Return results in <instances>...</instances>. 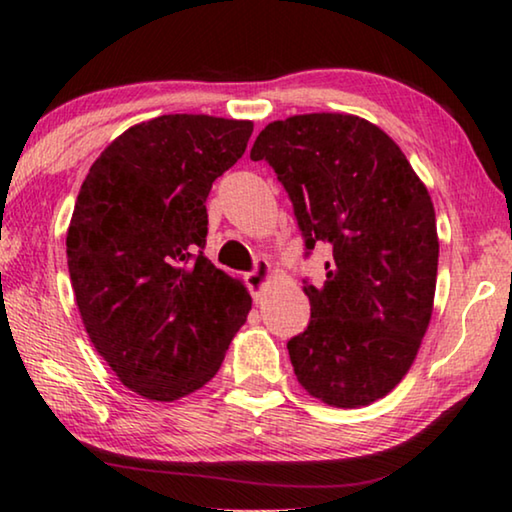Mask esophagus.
<instances>
[{"instance_id": "1", "label": "esophagus", "mask_w": 512, "mask_h": 512, "mask_svg": "<svg viewBox=\"0 0 512 512\" xmlns=\"http://www.w3.org/2000/svg\"><path fill=\"white\" fill-rule=\"evenodd\" d=\"M268 277H271V264H268L266 259H257L253 271L246 275V284L255 298H259V293L266 287Z\"/></svg>"}]
</instances>
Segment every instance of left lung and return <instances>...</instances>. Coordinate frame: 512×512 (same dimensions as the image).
I'll list each match as a JSON object with an SVG mask.
<instances>
[{
    "instance_id": "8db88e82",
    "label": "left lung",
    "mask_w": 512,
    "mask_h": 512,
    "mask_svg": "<svg viewBox=\"0 0 512 512\" xmlns=\"http://www.w3.org/2000/svg\"><path fill=\"white\" fill-rule=\"evenodd\" d=\"M287 189L309 255L332 248L323 287L305 282L307 329L287 343L309 395L357 409L400 384L429 327L436 212L391 137L370 121L314 112L268 124L250 149Z\"/></svg>"
}]
</instances>
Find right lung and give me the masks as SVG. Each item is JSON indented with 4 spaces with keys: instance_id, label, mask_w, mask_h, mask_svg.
<instances>
[{
    "instance_id": "right-lung-1",
    "label": "right lung",
    "mask_w": 512,
    "mask_h": 512,
    "mask_svg": "<svg viewBox=\"0 0 512 512\" xmlns=\"http://www.w3.org/2000/svg\"><path fill=\"white\" fill-rule=\"evenodd\" d=\"M253 121L162 115L119 135L85 176L67 266L85 332L124 386L173 402L207 384L246 323L244 284L203 255L212 183Z\"/></svg>"
}]
</instances>
